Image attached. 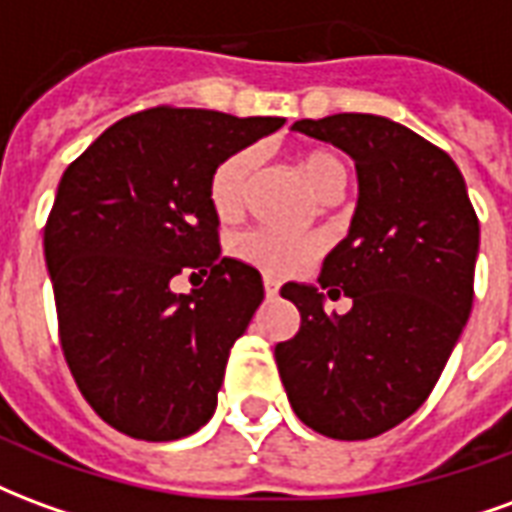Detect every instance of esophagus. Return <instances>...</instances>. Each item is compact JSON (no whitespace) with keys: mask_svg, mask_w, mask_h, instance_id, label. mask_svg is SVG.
Here are the masks:
<instances>
[{"mask_svg":"<svg viewBox=\"0 0 512 512\" xmlns=\"http://www.w3.org/2000/svg\"><path fill=\"white\" fill-rule=\"evenodd\" d=\"M263 290H266L268 299H274V296H279V282L271 277H263Z\"/></svg>","mask_w":512,"mask_h":512,"instance_id":"34e87169","label":"esophagus"}]
</instances>
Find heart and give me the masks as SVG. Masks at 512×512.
Wrapping results in <instances>:
<instances>
[{
    "instance_id": "1",
    "label": "heart",
    "mask_w": 512,
    "mask_h": 512,
    "mask_svg": "<svg viewBox=\"0 0 512 512\" xmlns=\"http://www.w3.org/2000/svg\"><path fill=\"white\" fill-rule=\"evenodd\" d=\"M255 150H235L222 158L208 180V202L213 213L222 222H235L246 208L249 180L255 172ZM301 178L307 180L318 197H329L332 191L345 186V167L340 158L329 150H307L299 156ZM235 257L246 266L257 268L271 277H285L310 263L318 255L321 241L318 238H296V235H277L268 230H249L235 238Z\"/></svg>"
}]
</instances>
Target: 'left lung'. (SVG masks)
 Listing matches in <instances>:
<instances>
[{
    "label": "left lung",
    "instance_id": "8db88e82",
    "mask_svg": "<svg viewBox=\"0 0 512 512\" xmlns=\"http://www.w3.org/2000/svg\"><path fill=\"white\" fill-rule=\"evenodd\" d=\"M293 131L332 142L356 161L351 230L326 255L318 279L354 307L326 315L321 290L282 285L301 326L274 348L279 378L307 428L340 441L373 439L428 400L461 337L472 312L480 222L461 169L411 128L345 112L299 120Z\"/></svg>",
    "mask_w": 512,
    "mask_h": 512
}]
</instances>
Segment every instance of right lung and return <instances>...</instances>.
<instances>
[{
	"instance_id": "add662e5",
	"label": "right lung",
	"mask_w": 512,
	"mask_h": 512,
	"mask_svg": "<svg viewBox=\"0 0 512 512\" xmlns=\"http://www.w3.org/2000/svg\"><path fill=\"white\" fill-rule=\"evenodd\" d=\"M282 123L156 106L106 128L62 175L43 230L62 354L95 414L131 439H183L216 411L263 279L222 255L208 180ZM180 273L206 282L175 294Z\"/></svg>"
}]
</instances>
